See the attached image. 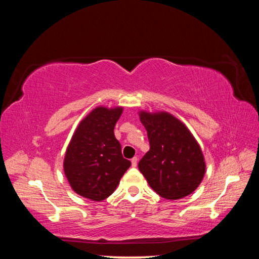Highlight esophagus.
I'll return each instance as SVG.
<instances>
[{
    "instance_id": "obj_1",
    "label": "esophagus",
    "mask_w": 259,
    "mask_h": 259,
    "mask_svg": "<svg viewBox=\"0 0 259 259\" xmlns=\"http://www.w3.org/2000/svg\"><path fill=\"white\" fill-rule=\"evenodd\" d=\"M137 162H138L137 156H134L133 159H131V164H133V166H137Z\"/></svg>"
}]
</instances>
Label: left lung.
<instances>
[{"instance_id": "obj_1", "label": "left lung", "mask_w": 259, "mask_h": 259, "mask_svg": "<svg viewBox=\"0 0 259 259\" xmlns=\"http://www.w3.org/2000/svg\"><path fill=\"white\" fill-rule=\"evenodd\" d=\"M150 151L138 168L157 194L166 200L190 195L202 182L205 162L198 142L183 122L166 112H140Z\"/></svg>"}]
</instances>
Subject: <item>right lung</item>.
Instances as JSON below:
<instances>
[{"mask_svg":"<svg viewBox=\"0 0 259 259\" xmlns=\"http://www.w3.org/2000/svg\"><path fill=\"white\" fill-rule=\"evenodd\" d=\"M122 107H96L83 119L66 150L64 171L73 191L83 198L102 201L119 185L131 165L122 156L114 126Z\"/></svg>","mask_w":259,"mask_h":259,"instance_id":"obj_1","label":"right lung"}]
</instances>
